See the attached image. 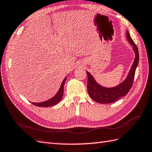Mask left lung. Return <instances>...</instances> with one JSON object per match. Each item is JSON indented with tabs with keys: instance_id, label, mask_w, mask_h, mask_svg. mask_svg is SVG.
Listing matches in <instances>:
<instances>
[{
	"instance_id": "obj_1",
	"label": "left lung",
	"mask_w": 152,
	"mask_h": 152,
	"mask_svg": "<svg viewBox=\"0 0 152 152\" xmlns=\"http://www.w3.org/2000/svg\"><path fill=\"white\" fill-rule=\"evenodd\" d=\"M127 39L132 46L133 50L135 52V57L129 72L126 78L118 86L114 87L107 88L98 84L94 77L91 74L86 71L87 74V91L90 97L93 100L100 104H110L118 100L120 98L125 96L128 93L132 86L134 77L137 65L139 63V54L138 48L134 43L130 36L129 31H126Z\"/></svg>"
}]
</instances>
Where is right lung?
I'll list each match as a JSON object with an SVG mask.
<instances>
[{
  "instance_id": "obj_1",
  "label": "right lung",
  "mask_w": 152,
  "mask_h": 152,
  "mask_svg": "<svg viewBox=\"0 0 152 152\" xmlns=\"http://www.w3.org/2000/svg\"><path fill=\"white\" fill-rule=\"evenodd\" d=\"M66 77H65V79L63 80V81L61 83V86L59 87V91H58V93L56 94V95H54V96H53L52 98H50V99H49L47 101L39 102V103H34V102H31V104L38 107H50L58 104L63 97V89H64V84L66 81Z\"/></svg>"
}]
</instances>
